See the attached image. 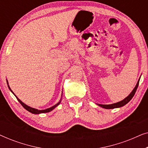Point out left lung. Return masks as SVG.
<instances>
[{
    "label": "left lung",
    "instance_id": "obj_1",
    "mask_svg": "<svg viewBox=\"0 0 148 148\" xmlns=\"http://www.w3.org/2000/svg\"><path fill=\"white\" fill-rule=\"evenodd\" d=\"M140 78L141 77H139L138 82H137L136 86L134 88V89L132 90V92H131L130 94L128 96H127L126 98L125 99H123V100L120 101V102H116V103H114V104H97V105H98L99 106L102 107V108H106V109H113V108H120V107H122L123 106H125V104H127V103H128L129 101H130L131 99L133 96H134V95L135 94V92H136L137 88H138V85H139V80H140Z\"/></svg>",
    "mask_w": 148,
    "mask_h": 148
}]
</instances>
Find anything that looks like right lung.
<instances>
[{"mask_svg":"<svg viewBox=\"0 0 148 148\" xmlns=\"http://www.w3.org/2000/svg\"><path fill=\"white\" fill-rule=\"evenodd\" d=\"M7 85H8V87H9V89L10 90V91H11V92L13 93V94H14V96H15L16 98H17V100L19 101V103L20 104H21L22 106H23V107L25 109H26V110H27V111H29V112H31V113H32V114H41V113H46V112H50V111H52V110H54V108H56V106H58V105H59V104L60 103V102H61V100H62V98H60V100H59V102H58L57 104H56L55 105H54V106H52V107H50V108H46V109H44V110H38V109H36V108H32V107H30V106H27V104H25V103H23V102H22V101L21 100H19V98H17V96H16V95L14 94L13 93V91L11 90V89L10 88V87H9V83H8V81H7ZM62 98V97H61Z\"/></svg>","mask_w":148,"mask_h":148,"instance_id":"1","label":"right lung"}]
</instances>
